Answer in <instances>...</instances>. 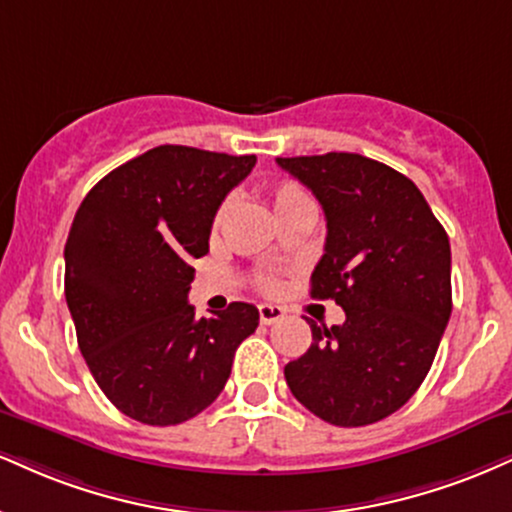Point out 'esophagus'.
Returning a JSON list of instances; mask_svg holds the SVG:
<instances>
[{"mask_svg": "<svg viewBox=\"0 0 512 512\" xmlns=\"http://www.w3.org/2000/svg\"><path fill=\"white\" fill-rule=\"evenodd\" d=\"M286 315V310L279 305H260V322L262 324H274Z\"/></svg>", "mask_w": 512, "mask_h": 512, "instance_id": "obj_1", "label": "esophagus"}]
</instances>
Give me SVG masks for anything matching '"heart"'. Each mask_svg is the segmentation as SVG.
I'll list each match as a JSON object with an SVG mask.
<instances>
[{"instance_id":"1","label":"heart","mask_w":512,"mask_h":512,"mask_svg":"<svg viewBox=\"0 0 512 512\" xmlns=\"http://www.w3.org/2000/svg\"><path fill=\"white\" fill-rule=\"evenodd\" d=\"M269 202H272V207H274V214H276V217H283V214L295 212V209L312 205L310 197L305 195V190L300 188V186H295V183H288V181H283V183H279V186H274L272 190H269ZM226 212H229V207L224 205V207L219 209L217 221L224 219V217H226ZM262 286L267 288V291H274L276 283H274V279H269V276H264V279H262Z\"/></svg>"}]
</instances>
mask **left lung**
Listing matches in <instances>:
<instances>
[{
	"mask_svg": "<svg viewBox=\"0 0 512 512\" xmlns=\"http://www.w3.org/2000/svg\"><path fill=\"white\" fill-rule=\"evenodd\" d=\"M326 217L312 298L336 300L338 326L312 329V346L283 369L307 410L336 427H365L420 389L451 317V243L420 188L353 152L279 157Z\"/></svg>",
	"mask_w": 512,
	"mask_h": 512,
	"instance_id": "obj_1",
	"label": "left lung"
}]
</instances>
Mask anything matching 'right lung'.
<instances>
[{
  "label": "right lung",
  "instance_id": "add662e5",
  "mask_svg": "<svg viewBox=\"0 0 512 512\" xmlns=\"http://www.w3.org/2000/svg\"><path fill=\"white\" fill-rule=\"evenodd\" d=\"M255 162L159 145L109 171L80 202L64 250L66 305L97 386L131 420L171 427L200 415L260 324L248 303L209 319L188 305L214 214Z\"/></svg>",
  "mask_w": 512,
  "mask_h": 512
}]
</instances>
